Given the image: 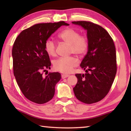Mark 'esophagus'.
<instances>
[{
  "label": "esophagus",
  "instance_id": "1",
  "mask_svg": "<svg viewBox=\"0 0 131 131\" xmlns=\"http://www.w3.org/2000/svg\"><path fill=\"white\" fill-rule=\"evenodd\" d=\"M69 76V75H68V74H62V78L63 79H65V78H67V77H68Z\"/></svg>",
  "mask_w": 131,
  "mask_h": 131
}]
</instances>
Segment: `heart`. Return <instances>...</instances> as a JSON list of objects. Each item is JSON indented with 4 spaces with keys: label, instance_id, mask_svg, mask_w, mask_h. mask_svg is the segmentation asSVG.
<instances>
[{
    "label": "heart",
    "instance_id": "heart-1",
    "mask_svg": "<svg viewBox=\"0 0 131 131\" xmlns=\"http://www.w3.org/2000/svg\"><path fill=\"white\" fill-rule=\"evenodd\" d=\"M58 36L64 43L70 45V54L82 57L87 53L89 47L88 39L85 35H80L78 30L73 28H66ZM44 49L48 55L54 57L57 54V44L52 40L47 39L44 43ZM78 64V59L74 57L59 58L53 62L55 70L63 73H69Z\"/></svg>",
    "mask_w": 131,
    "mask_h": 131
}]
</instances>
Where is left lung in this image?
<instances>
[{
    "label": "left lung",
    "mask_w": 131,
    "mask_h": 131,
    "mask_svg": "<svg viewBox=\"0 0 131 131\" xmlns=\"http://www.w3.org/2000/svg\"><path fill=\"white\" fill-rule=\"evenodd\" d=\"M87 31V54L80 67L85 73H77L73 88L77 99L84 103L101 101L109 92L117 73L116 52L113 40L101 26L90 21H73Z\"/></svg>",
    "instance_id": "8db88e82"
}]
</instances>
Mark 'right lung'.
Here are the masks:
<instances>
[{"mask_svg":"<svg viewBox=\"0 0 131 131\" xmlns=\"http://www.w3.org/2000/svg\"><path fill=\"white\" fill-rule=\"evenodd\" d=\"M62 25L64 21L37 24L19 34L12 49L13 72L24 96L33 102L43 104L51 100L55 87L61 78L58 72H43L51 65L49 55L44 49V43Z\"/></svg>","mask_w":131,"mask_h":131,"instance_id":"obj_1","label":"right lung"}]
</instances>
